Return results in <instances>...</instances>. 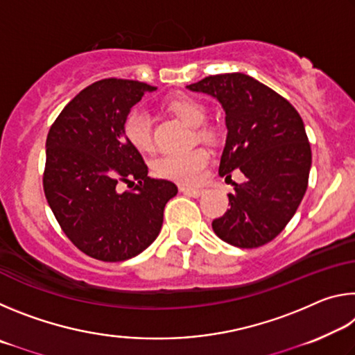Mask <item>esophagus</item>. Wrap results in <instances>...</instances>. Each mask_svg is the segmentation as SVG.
Returning <instances> with one entry per match:
<instances>
[{
    "instance_id": "obj_1",
    "label": "esophagus",
    "mask_w": 355,
    "mask_h": 355,
    "mask_svg": "<svg viewBox=\"0 0 355 355\" xmlns=\"http://www.w3.org/2000/svg\"><path fill=\"white\" fill-rule=\"evenodd\" d=\"M180 191H182L183 194H188L192 197H200L203 192H205V189L202 188H189V186H180Z\"/></svg>"
}]
</instances>
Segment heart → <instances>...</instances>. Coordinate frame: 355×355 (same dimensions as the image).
Returning <instances> with one entry per match:
<instances>
[{"mask_svg":"<svg viewBox=\"0 0 355 355\" xmlns=\"http://www.w3.org/2000/svg\"><path fill=\"white\" fill-rule=\"evenodd\" d=\"M166 107L173 116L196 127V135L202 139H213L216 130L205 123L207 106L200 100L189 95H175L166 101ZM123 136L135 148L148 152L153 147V128L148 112L141 106H135L127 112L122 123ZM209 153L207 148L194 147L180 153H166L155 159L153 171L156 175L173 180L178 183L192 184L200 182L208 166Z\"/></svg>","mask_w":355,"mask_h":355,"instance_id":"1","label":"heart"}]
</instances>
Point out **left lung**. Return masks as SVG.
<instances>
[{"label": "left lung", "instance_id": "obj_1", "mask_svg": "<svg viewBox=\"0 0 355 355\" xmlns=\"http://www.w3.org/2000/svg\"><path fill=\"white\" fill-rule=\"evenodd\" d=\"M218 98L225 111L227 142L219 175H245L228 192L224 216L213 220L222 241L241 249L268 244L297 211L309 186L311 148L299 112L271 87L244 73L203 78L188 86Z\"/></svg>", "mask_w": 355, "mask_h": 355}]
</instances>
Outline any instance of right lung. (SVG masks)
I'll use <instances>...</instances> for the list:
<instances>
[{
	"label": "right lung",
	"mask_w": 355,
	"mask_h": 355,
	"mask_svg": "<svg viewBox=\"0 0 355 355\" xmlns=\"http://www.w3.org/2000/svg\"><path fill=\"white\" fill-rule=\"evenodd\" d=\"M155 89L122 78L100 80L83 89L48 131V205L65 236L95 260L123 261L147 249L178 192L169 180L148 177L141 153L123 136L127 112ZM120 182L135 186L120 193Z\"/></svg>",
	"instance_id": "add662e5"
}]
</instances>
